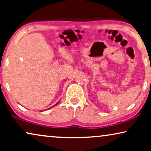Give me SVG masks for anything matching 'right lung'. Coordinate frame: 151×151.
I'll use <instances>...</instances> for the list:
<instances>
[{
    "label": "right lung",
    "mask_w": 151,
    "mask_h": 151,
    "mask_svg": "<svg viewBox=\"0 0 151 151\" xmlns=\"http://www.w3.org/2000/svg\"><path fill=\"white\" fill-rule=\"evenodd\" d=\"M58 103H59V102H58V103H57V104H55V105H57V104H58Z\"/></svg>",
    "instance_id": "right-lung-1"
}]
</instances>
